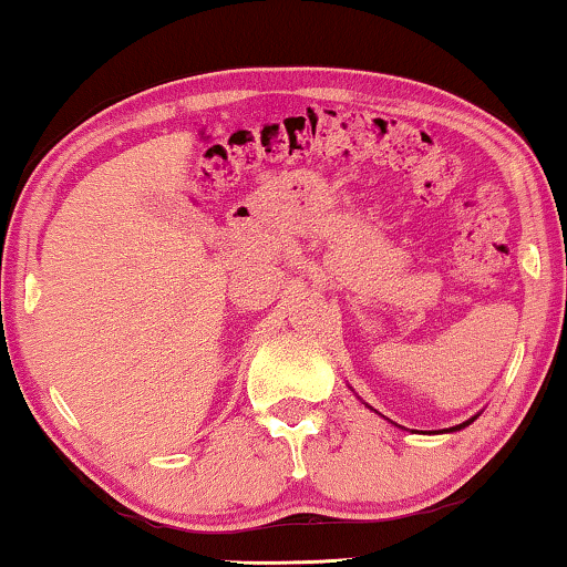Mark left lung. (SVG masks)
<instances>
[{
	"mask_svg": "<svg viewBox=\"0 0 567 567\" xmlns=\"http://www.w3.org/2000/svg\"><path fill=\"white\" fill-rule=\"evenodd\" d=\"M364 404H367V402H364ZM367 408H369V404H367ZM369 410H371V408H369ZM476 417H478V415H473V417H468L466 422H461V425H455V427H447V430H441V433H458V430H463V427H468V425H471V422H473V420H476Z\"/></svg>",
	"mask_w": 567,
	"mask_h": 567,
	"instance_id": "left-lung-1",
	"label": "left lung"
}]
</instances>
